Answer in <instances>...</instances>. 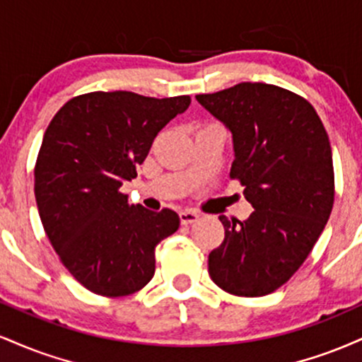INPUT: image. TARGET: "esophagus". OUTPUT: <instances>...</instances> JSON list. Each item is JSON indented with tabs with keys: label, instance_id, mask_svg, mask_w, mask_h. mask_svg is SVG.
I'll return each mask as SVG.
<instances>
[{
	"label": "esophagus",
	"instance_id": "1",
	"mask_svg": "<svg viewBox=\"0 0 362 362\" xmlns=\"http://www.w3.org/2000/svg\"><path fill=\"white\" fill-rule=\"evenodd\" d=\"M199 219V214L194 213V211H180V223L182 224H192Z\"/></svg>",
	"mask_w": 362,
	"mask_h": 362
}]
</instances>
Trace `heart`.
Segmentation results:
<instances>
[{"mask_svg":"<svg viewBox=\"0 0 362 362\" xmlns=\"http://www.w3.org/2000/svg\"><path fill=\"white\" fill-rule=\"evenodd\" d=\"M209 126H211V124H209Z\"/></svg>","mask_w":362,"mask_h":362,"instance_id":"obj_1","label":"heart"}]
</instances>
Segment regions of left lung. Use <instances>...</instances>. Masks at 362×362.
I'll list each match as a JSON object with an SVG mask.
<instances>
[{"label":"left lung","mask_w":362,"mask_h":362,"mask_svg":"<svg viewBox=\"0 0 362 362\" xmlns=\"http://www.w3.org/2000/svg\"><path fill=\"white\" fill-rule=\"evenodd\" d=\"M195 98L233 134L230 177L255 209L245 221L219 216L224 240L209 253V276L235 296H265L301 267L330 218L328 134L308 100L276 85L238 83Z\"/></svg>","instance_id":"obj_1"}]
</instances>
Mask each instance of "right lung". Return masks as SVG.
Listing matches in <instances>:
<instances>
[{
    "label": "right lung",
    "mask_w": 362,
    "mask_h": 362,
    "mask_svg": "<svg viewBox=\"0 0 362 362\" xmlns=\"http://www.w3.org/2000/svg\"><path fill=\"white\" fill-rule=\"evenodd\" d=\"M190 97L91 91L61 107L35 163V201L64 267L95 294L127 296L155 274V248L180 226L175 211L129 206L120 192L156 134Z\"/></svg>",
    "instance_id": "obj_1"
}]
</instances>
